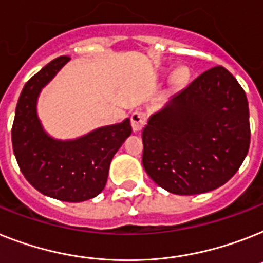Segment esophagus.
Returning a JSON list of instances; mask_svg holds the SVG:
<instances>
[{
  "label": "esophagus",
  "mask_w": 263,
  "mask_h": 263,
  "mask_svg": "<svg viewBox=\"0 0 263 263\" xmlns=\"http://www.w3.org/2000/svg\"><path fill=\"white\" fill-rule=\"evenodd\" d=\"M147 117L146 113L143 112H134L131 115V125L134 132H139L142 131L143 127L146 125Z\"/></svg>",
  "instance_id": "34e87169"
}]
</instances>
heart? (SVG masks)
Segmentation results:
<instances>
[{
	"label": "heart",
	"instance_id": "heart-1",
	"mask_svg": "<svg viewBox=\"0 0 263 263\" xmlns=\"http://www.w3.org/2000/svg\"><path fill=\"white\" fill-rule=\"evenodd\" d=\"M187 78H189V74H187V70L181 67V69L176 70L174 74L172 77V83L173 86L177 87V89H180V87L185 86L187 82Z\"/></svg>",
	"mask_w": 263,
	"mask_h": 263
}]
</instances>
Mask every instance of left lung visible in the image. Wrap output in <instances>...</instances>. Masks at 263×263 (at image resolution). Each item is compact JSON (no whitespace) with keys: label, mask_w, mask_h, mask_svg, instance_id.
Masks as SVG:
<instances>
[{"label":"left lung","mask_w":263,"mask_h":263,"mask_svg":"<svg viewBox=\"0 0 263 263\" xmlns=\"http://www.w3.org/2000/svg\"><path fill=\"white\" fill-rule=\"evenodd\" d=\"M250 136L246 93L227 69L215 66L148 119L143 167L170 193H205L238 172Z\"/></svg>","instance_id":"8db88e82"}]
</instances>
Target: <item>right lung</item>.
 Wrapping results in <instances>:
<instances>
[{
	"instance_id": "add662e5",
	"label": "right lung",
	"mask_w": 263,
	"mask_h": 263,
	"mask_svg": "<svg viewBox=\"0 0 263 263\" xmlns=\"http://www.w3.org/2000/svg\"><path fill=\"white\" fill-rule=\"evenodd\" d=\"M69 61V57L57 58L25 83L17 101L12 144L18 167L32 186L61 201L81 202L105 187L110 161L132 128L125 119L76 140L47 135L36 113V101L40 90Z\"/></svg>"
}]
</instances>
